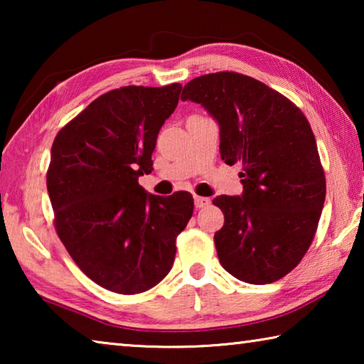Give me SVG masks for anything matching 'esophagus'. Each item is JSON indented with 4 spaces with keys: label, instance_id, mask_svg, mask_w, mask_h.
Listing matches in <instances>:
<instances>
[{
    "label": "esophagus",
    "instance_id": "obj_1",
    "mask_svg": "<svg viewBox=\"0 0 364 364\" xmlns=\"http://www.w3.org/2000/svg\"><path fill=\"white\" fill-rule=\"evenodd\" d=\"M208 204H210V199H207V197H200V196H194L196 208H204Z\"/></svg>",
    "mask_w": 364,
    "mask_h": 364
}]
</instances>
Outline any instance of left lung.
I'll return each mask as SVG.
<instances>
[{
  "instance_id": "left-lung-1",
  "label": "left lung",
  "mask_w": 364,
  "mask_h": 364,
  "mask_svg": "<svg viewBox=\"0 0 364 364\" xmlns=\"http://www.w3.org/2000/svg\"><path fill=\"white\" fill-rule=\"evenodd\" d=\"M188 100L218 122L225 164L242 165V196L213 199L225 215L213 237L221 267L249 284L284 278L311 245L326 199L310 123L286 96L237 72L191 80Z\"/></svg>"
}]
</instances>
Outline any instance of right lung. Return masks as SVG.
I'll return each mask as SVG.
<instances>
[{
  "instance_id": "1",
  "label": "right lung",
  "mask_w": 364,
  "mask_h": 364,
  "mask_svg": "<svg viewBox=\"0 0 364 364\" xmlns=\"http://www.w3.org/2000/svg\"><path fill=\"white\" fill-rule=\"evenodd\" d=\"M181 85L122 86L104 93L54 138L46 186L54 228L91 281L117 294H139L173 267L176 237L193 217L186 191L147 194L138 178L173 114Z\"/></svg>"
}]
</instances>
